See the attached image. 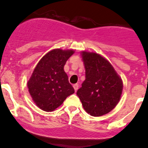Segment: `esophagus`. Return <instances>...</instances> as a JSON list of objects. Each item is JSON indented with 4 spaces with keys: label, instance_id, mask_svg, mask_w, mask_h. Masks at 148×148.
<instances>
[{
    "label": "esophagus",
    "instance_id": "esophagus-1",
    "mask_svg": "<svg viewBox=\"0 0 148 148\" xmlns=\"http://www.w3.org/2000/svg\"><path fill=\"white\" fill-rule=\"evenodd\" d=\"M73 88H74L75 91L76 92V91L78 90V84H75L73 85Z\"/></svg>",
    "mask_w": 148,
    "mask_h": 148
}]
</instances>
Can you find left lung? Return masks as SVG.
<instances>
[{
	"label": "left lung",
	"mask_w": 148,
	"mask_h": 148,
	"mask_svg": "<svg viewBox=\"0 0 148 148\" xmlns=\"http://www.w3.org/2000/svg\"><path fill=\"white\" fill-rule=\"evenodd\" d=\"M86 79L77 91L84 109L92 116L108 114L116 107L123 92V80L112 64L100 54L81 53Z\"/></svg>",
	"instance_id": "1"
}]
</instances>
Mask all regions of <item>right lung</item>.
Returning <instances> with one entry per match:
<instances>
[{"label": "right lung", "instance_id": "obj_1", "mask_svg": "<svg viewBox=\"0 0 148 148\" xmlns=\"http://www.w3.org/2000/svg\"><path fill=\"white\" fill-rule=\"evenodd\" d=\"M74 50H51L42 58L27 82L34 103L45 112H53L75 90L64 70Z\"/></svg>", "mask_w": 148, "mask_h": 148}]
</instances>
